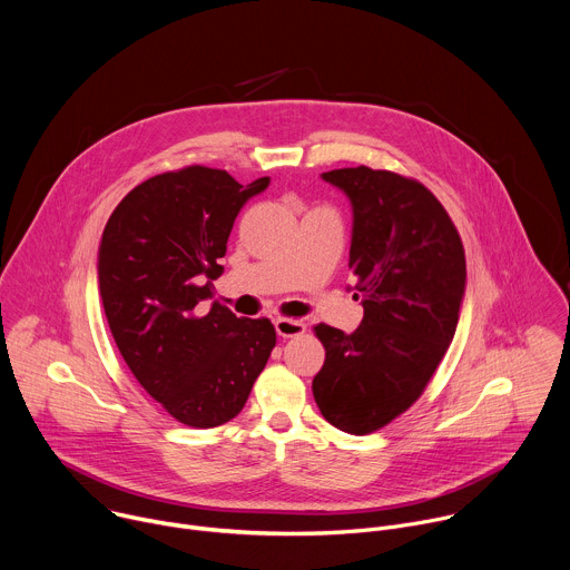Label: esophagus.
I'll use <instances>...</instances> for the list:
<instances>
[{
    "label": "esophagus",
    "instance_id": "34e87169",
    "mask_svg": "<svg viewBox=\"0 0 570 570\" xmlns=\"http://www.w3.org/2000/svg\"><path fill=\"white\" fill-rule=\"evenodd\" d=\"M304 322L302 320H293V317H277L275 320V332L282 338H293V336H302L304 334Z\"/></svg>",
    "mask_w": 570,
    "mask_h": 570
}]
</instances>
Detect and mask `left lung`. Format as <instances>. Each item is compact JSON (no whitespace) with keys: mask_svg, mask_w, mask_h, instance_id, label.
I'll return each instance as SVG.
<instances>
[{"mask_svg":"<svg viewBox=\"0 0 570 570\" xmlns=\"http://www.w3.org/2000/svg\"><path fill=\"white\" fill-rule=\"evenodd\" d=\"M322 180L352 203L363 322L354 334L317 324L327 356L313 396L332 426L367 435L409 411L444 358L466 286L464 248L442 203L413 178L356 167Z\"/></svg>","mask_w":570,"mask_h":570,"instance_id":"8db88e82","label":"left lung"}]
</instances>
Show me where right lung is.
Segmentation results:
<instances>
[{"label": "right lung", "mask_w": 570, "mask_h": 570, "mask_svg": "<svg viewBox=\"0 0 570 570\" xmlns=\"http://www.w3.org/2000/svg\"><path fill=\"white\" fill-rule=\"evenodd\" d=\"M268 185L196 165L137 185L106 223L97 268L112 338L180 424L234 420L277 343L268 317H236L218 302L198 308L223 273L234 218Z\"/></svg>", "instance_id": "obj_1"}]
</instances>
